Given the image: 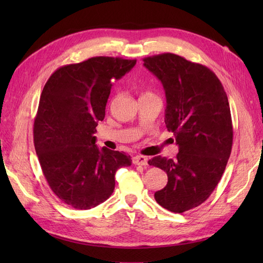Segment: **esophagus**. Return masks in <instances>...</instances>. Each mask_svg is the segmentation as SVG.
I'll return each instance as SVG.
<instances>
[{
  "label": "esophagus",
  "mask_w": 263,
  "mask_h": 263,
  "mask_svg": "<svg viewBox=\"0 0 263 263\" xmlns=\"http://www.w3.org/2000/svg\"><path fill=\"white\" fill-rule=\"evenodd\" d=\"M133 164L135 165H140V166H146L148 164V158L146 156H135L132 159Z\"/></svg>",
  "instance_id": "1"
}]
</instances>
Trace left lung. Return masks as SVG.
<instances>
[{
  "label": "left lung",
  "instance_id": "8db88e82",
  "mask_svg": "<svg viewBox=\"0 0 263 263\" xmlns=\"http://www.w3.org/2000/svg\"><path fill=\"white\" fill-rule=\"evenodd\" d=\"M143 65L163 83L165 124L178 144L176 159L148 161L168 176L155 199L182 214L203 203L224 174L233 146L230 103L220 80L202 64L164 53L144 58Z\"/></svg>",
  "mask_w": 263,
  "mask_h": 263
}]
</instances>
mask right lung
Instances as JSON below:
<instances>
[{
    "label": "right lung",
    "mask_w": 263,
    "mask_h": 263,
    "mask_svg": "<svg viewBox=\"0 0 263 263\" xmlns=\"http://www.w3.org/2000/svg\"><path fill=\"white\" fill-rule=\"evenodd\" d=\"M137 60L95 57L59 68L49 77L33 122V144L43 174L57 197L74 209L107 200L115 173L131 157L98 149L96 126L105 117L110 89Z\"/></svg>",
    "instance_id": "obj_1"
}]
</instances>
